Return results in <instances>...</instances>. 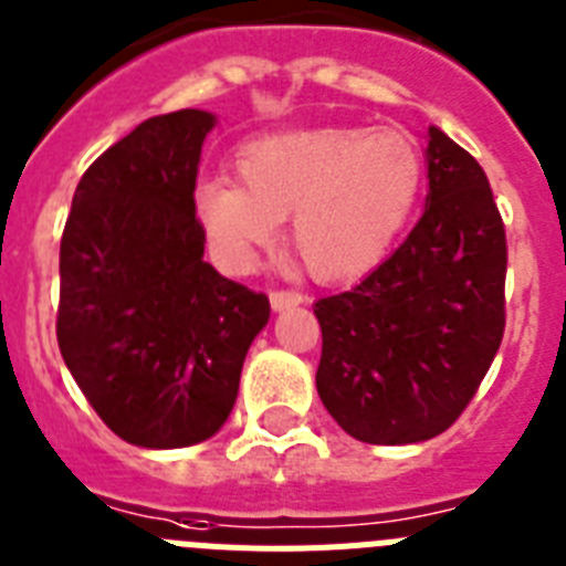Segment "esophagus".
I'll list each match as a JSON object with an SVG mask.
<instances>
[{
    "label": "esophagus",
    "instance_id": "esophagus-1",
    "mask_svg": "<svg viewBox=\"0 0 566 566\" xmlns=\"http://www.w3.org/2000/svg\"><path fill=\"white\" fill-rule=\"evenodd\" d=\"M304 296L296 290H270V304L273 311H284V307H293V304H302Z\"/></svg>",
    "mask_w": 566,
    "mask_h": 566
}]
</instances>
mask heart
<instances>
[{"label":"heart","instance_id":"1","mask_svg":"<svg viewBox=\"0 0 566 566\" xmlns=\"http://www.w3.org/2000/svg\"><path fill=\"white\" fill-rule=\"evenodd\" d=\"M239 181H199L193 205L216 253L244 270L290 216V244L322 282L376 268L405 233L424 188V156L401 127H307L253 139Z\"/></svg>","mask_w":566,"mask_h":566}]
</instances>
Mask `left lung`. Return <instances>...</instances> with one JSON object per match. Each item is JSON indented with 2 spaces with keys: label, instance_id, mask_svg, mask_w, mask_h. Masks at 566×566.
I'll use <instances>...</instances> for the list:
<instances>
[{
  "label": "left lung",
  "instance_id": "left-lung-1",
  "mask_svg": "<svg viewBox=\"0 0 566 566\" xmlns=\"http://www.w3.org/2000/svg\"><path fill=\"white\" fill-rule=\"evenodd\" d=\"M427 208L401 248L353 290L318 298L316 387L344 432L416 444L444 432L504 336L507 235L479 161L427 130Z\"/></svg>",
  "mask_w": 566,
  "mask_h": 566
}]
</instances>
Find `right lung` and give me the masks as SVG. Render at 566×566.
Returning <instances> with one entry per match:
<instances>
[{"mask_svg": "<svg viewBox=\"0 0 566 566\" xmlns=\"http://www.w3.org/2000/svg\"><path fill=\"white\" fill-rule=\"evenodd\" d=\"M216 116L142 122L78 179L59 248L56 338L67 370L119 439L174 450L228 421L264 293L205 262L193 190Z\"/></svg>", "mask_w": 566, "mask_h": 566, "instance_id": "right-lung-1", "label": "right lung"}]
</instances>
